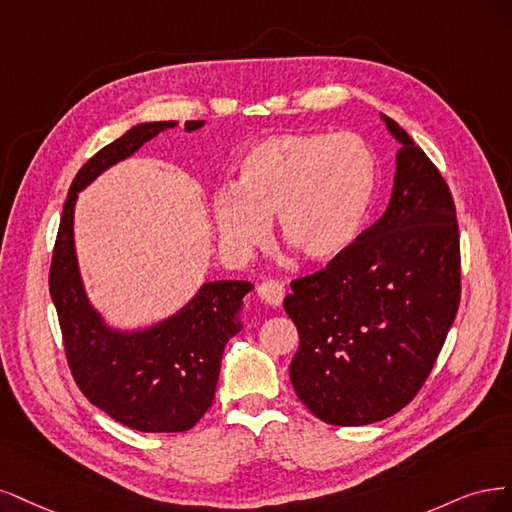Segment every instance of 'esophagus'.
<instances>
[{
  "instance_id": "obj_1",
  "label": "esophagus",
  "mask_w": 512,
  "mask_h": 512,
  "mask_svg": "<svg viewBox=\"0 0 512 512\" xmlns=\"http://www.w3.org/2000/svg\"><path fill=\"white\" fill-rule=\"evenodd\" d=\"M257 295L263 304L268 306H280L285 298V285L280 280H263L257 287Z\"/></svg>"
}]
</instances>
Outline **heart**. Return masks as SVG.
I'll use <instances>...</instances> for the list:
<instances>
[{
  "mask_svg": "<svg viewBox=\"0 0 512 512\" xmlns=\"http://www.w3.org/2000/svg\"><path fill=\"white\" fill-rule=\"evenodd\" d=\"M374 183V157L353 134L274 136L240 157L234 189L212 197L214 229L229 253L244 257L266 242L278 214L295 253L332 259L355 240Z\"/></svg>",
  "mask_w": 512,
  "mask_h": 512,
  "instance_id": "b5f03b06",
  "label": "heart"
}]
</instances>
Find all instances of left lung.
<instances>
[{
    "label": "left lung",
    "mask_w": 512,
    "mask_h": 512,
    "mask_svg": "<svg viewBox=\"0 0 512 512\" xmlns=\"http://www.w3.org/2000/svg\"><path fill=\"white\" fill-rule=\"evenodd\" d=\"M381 117L402 144L385 214L323 270L295 278L285 298L300 334L293 389L332 425L381 421L415 398L461 295L449 185L406 131Z\"/></svg>",
    "instance_id": "left-lung-1"
}]
</instances>
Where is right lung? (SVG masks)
<instances>
[{
	"label": "right lung",
	"instance_id": "obj_1",
	"mask_svg": "<svg viewBox=\"0 0 512 512\" xmlns=\"http://www.w3.org/2000/svg\"><path fill=\"white\" fill-rule=\"evenodd\" d=\"M176 121L140 123L97 151L82 166L63 204L55 240L51 298L57 308L68 366L85 398L138 432H187L204 417L217 391L223 349L242 329L246 280L204 283L195 298L161 323L121 332L106 325L82 285L74 249V206L93 180L174 127ZM204 121H187L195 131Z\"/></svg>",
	"mask_w": 512,
	"mask_h": 512
}]
</instances>
